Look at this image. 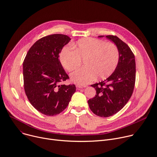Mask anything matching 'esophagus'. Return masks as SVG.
Listing matches in <instances>:
<instances>
[{
	"label": "esophagus",
	"mask_w": 157,
	"mask_h": 157,
	"mask_svg": "<svg viewBox=\"0 0 157 157\" xmlns=\"http://www.w3.org/2000/svg\"><path fill=\"white\" fill-rule=\"evenodd\" d=\"M87 86L86 85H79V84H78L76 85V87L78 88V89H80V88H86Z\"/></svg>",
	"instance_id": "obj_1"
}]
</instances>
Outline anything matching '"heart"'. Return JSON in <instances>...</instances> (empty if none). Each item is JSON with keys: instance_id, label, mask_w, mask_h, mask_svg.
I'll return each instance as SVG.
<instances>
[{"instance_id": "b5f03b06", "label": "heart", "mask_w": 157, "mask_h": 157, "mask_svg": "<svg viewBox=\"0 0 157 157\" xmlns=\"http://www.w3.org/2000/svg\"><path fill=\"white\" fill-rule=\"evenodd\" d=\"M74 51L64 47L59 53V61L67 72H73L84 61L86 67L71 75V79L79 85L87 84L97 76L105 79L115 71L120 59L117 46L112 42H105L95 38H83L72 44Z\"/></svg>"}]
</instances>
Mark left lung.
<instances>
[{
  "label": "left lung",
  "mask_w": 157,
  "mask_h": 157,
  "mask_svg": "<svg viewBox=\"0 0 157 157\" xmlns=\"http://www.w3.org/2000/svg\"><path fill=\"white\" fill-rule=\"evenodd\" d=\"M106 37L117 46L120 53L119 62L114 73L106 79L91 85L96 93L88 101L93 113L105 118L115 115L129 101L136 78L135 56L130 47L116 36L108 35Z\"/></svg>",
  "instance_id": "8db88e82"
}]
</instances>
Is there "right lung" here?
Masks as SVG:
<instances>
[{
	"label": "right lung",
	"instance_id": "obj_1",
	"mask_svg": "<svg viewBox=\"0 0 157 157\" xmlns=\"http://www.w3.org/2000/svg\"><path fill=\"white\" fill-rule=\"evenodd\" d=\"M70 40L60 34L42 37L29 49L23 63L24 86L28 100L47 116L64 111L76 91L75 84H62L69 78L59 60V54Z\"/></svg>",
	"mask_w": 157,
	"mask_h": 157
}]
</instances>
